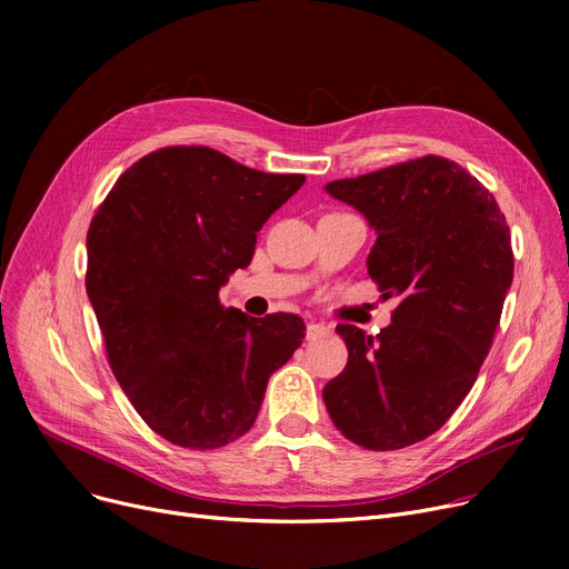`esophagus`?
Here are the masks:
<instances>
[{"label":"esophagus","instance_id":"esophagus-1","mask_svg":"<svg viewBox=\"0 0 569 569\" xmlns=\"http://www.w3.org/2000/svg\"><path fill=\"white\" fill-rule=\"evenodd\" d=\"M330 335V327H325L320 322H309L307 325V341H316V339H322Z\"/></svg>","mask_w":569,"mask_h":569}]
</instances>
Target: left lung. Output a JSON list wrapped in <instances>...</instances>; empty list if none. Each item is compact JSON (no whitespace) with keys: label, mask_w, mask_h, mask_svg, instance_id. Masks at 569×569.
<instances>
[{"label":"left lung","mask_w":569,"mask_h":569,"mask_svg":"<svg viewBox=\"0 0 569 569\" xmlns=\"http://www.w3.org/2000/svg\"><path fill=\"white\" fill-rule=\"evenodd\" d=\"M325 191L378 232L369 277L401 302L378 337L337 325L348 365L322 399L355 445L401 450L450 420L480 373L515 277L510 226L477 177L433 154Z\"/></svg>","instance_id":"left-lung-1"}]
</instances>
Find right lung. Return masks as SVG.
Listing matches in <instances>:
<instances>
[{
  "mask_svg": "<svg viewBox=\"0 0 569 569\" xmlns=\"http://www.w3.org/2000/svg\"><path fill=\"white\" fill-rule=\"evenodd\" d=\"M305 174L163 147L117 179L87 230L84 288L110 369L147 427L187 450L244 436L267 380L300 348L295 313L249 318L219 290Z\"/></svg>",
  "mask_w": 569,
  "mask_h": 569,
  "instance_id": "right-lung-1",
  "label": "right lung"
}]
</instances>
